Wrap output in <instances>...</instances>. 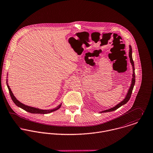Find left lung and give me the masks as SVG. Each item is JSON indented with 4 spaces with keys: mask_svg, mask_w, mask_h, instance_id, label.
I'll list each match as a JSON object with an SVG mask.
<instances>
[{
    "mask_svg": "<svg viewBox=\"0 0 153 153\" xmlns=\"http://www.w3.org/2000/svg\"><path fill=\"white\" fill-rule=\"evenodd\" d=\"M129 57H130V63L132 65V67H133V78H132V81H131V84L130 85V87L128 91V93L125 97V99L122 101V102H120V103H119L118 104H117L116 105H115L114 107L111 108H109L108 110H104V111H102L100 113H106V112H110V111H114L116 110H117V108H119V107H120L121 105L126 104L127 102H128V100H130V97H131V93H132V91H133V89L134 88V86L135 85V68H134V62H133V57H132V48H131V46L130 45L129 46Z\"/></svg>",
    "mask_w": 153,
    "mask_h": 153,
    "instance_id": "obj_1",
    "label": "left lung"
}]
</instances>
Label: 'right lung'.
<instances>
[{"label":"right lung","mask_w":153,"mask_h":153,"mask_svg":"<svg viewBox=\"0 0 153 153\" xmlns=\"http://www.w3.org/2000/svg\"><path fill=\"white\" fill-rule=\"evenodd\" d=\"M6 83H7V88L9 89V93H10V96L11 97V99H12L13 102H14V103L17 105V107H20L22 108V109H23L24 110L27 111V112H29L30 113H33V114H48V113H51L53 111H54L57 110H58L59 108H60L61 105H62V104H59L58 106H57L56 108H53V109H51V110H42V109H39V108H34L33 107H30V106H28V105H26L22 102H19L18 100L16 99V98L15 97V96L13 95L12 91H11L10 88V87L9 85H8L7 83V82H6Z\"/></svg>","instance_id":"add662e5"}]
</instances>
